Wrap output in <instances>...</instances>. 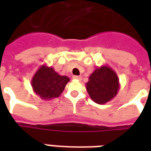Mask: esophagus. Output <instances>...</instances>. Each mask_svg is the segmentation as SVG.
Segmentation results:
<instances>
[{"label": "esophagus", "mask_w": 151, "mask_h": 151, "mask_svg": "<svg viewBox=\"0 0 151 151\" xmlns=\"http://www.w3.org/2000/svg\"><path fill=\"white\" fill-rule=\"evenodd\" d=\"M73 78L75 79V80H81V79H82V77H81V76H73Z\"/></svg>", "instance_id": "34e87169"}]
</instances>
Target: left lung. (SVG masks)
<instances>
[{"instance_id": "left-lung-1", "label": "left lung", "mask_w": 151, "mask_h": 151, "mask_svg": "<svg viewBox=\"0 0 151 151\" xmlns=\"http://www.w3.org/2000/svg\"><path fill=\"white\" fill-rule=\"evenodd\" d=\"M88 95L98 104H105L116 96L120 82L116 73L108 65L95 69L86 84Z\"/></svg>"}]
</instances>
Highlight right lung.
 I'll return each mask as SVG.
<instances>
[{"mask_svg":"<svg viewBox=\"0 0 151 151\" xmlns=\"http://www.w3.org/2000/svg\"><path fill=\"white\" fill-rule=\"evenodd\" d=\"M69 80V77L60 75L52 67L43 64L31 79V86L35 93L42 99L51 100L61 95Z\"/></svg>","mask_w":151,"mask_h":151,"instance_id":"1","label":"right lung"}]
</instances>
